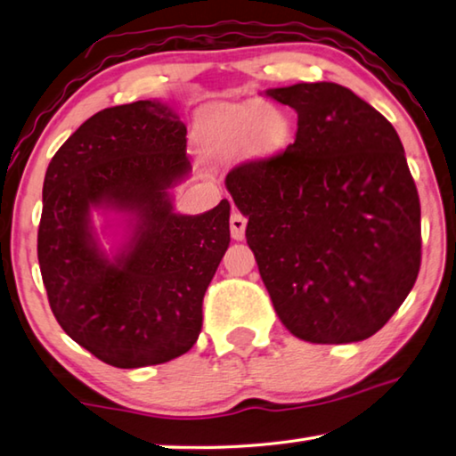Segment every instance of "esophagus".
<instances>
[{
    "label": "esophagus",
    "mask_w": 456,
    "mask_h": 456,
    "mask_svg": "<svg viewBox=\"0 0 456 456\" xmlns=\"http://www.w3.org/2000/svg\"><path fill=\"white\" fill-rule=\"evenodd\" d=\"M229 227H231V237H233L235 241H243L247 217L239 211H233V213H231V219H229Z\"/></svg>",
    "instance_id": "1"
}]
</instances>
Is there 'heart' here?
Instances as JSON below:
<instances>
[{
	"label": "heart",
	"mask_w": 456,
	"mask_h": 456,
	"mask_svg": "<svg viewBox=\"0 0 456 456\" xmlns=\"http://www.w3.org/2000/svg\"><path fill=\"white\" fill-rule=\"evenodd\" d=\"M197 136L203 149L219 159H233L243 152L247 159L265 163L288 149L293 128L281 110L249 100L203 108L197 120Z\"/></svg>",
	"instance_id": "heart-1"
}]
</instances>
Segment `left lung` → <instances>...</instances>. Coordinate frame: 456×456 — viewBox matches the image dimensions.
Instances as JSON below:
<instances>
[{"mask_svg": "<svg viewBox=\"0 0 456 456\" xmlns=\"http://www.w3.org/2000/svg\"><path fill=\"white\" fill-rule=\"evenodd\" d=\"M297 112L296 142L235 167L225 184L247 245L293 336H374L420 269V200L395 126L352 90L302 82L267 90Z\"/></svg>", "mask_w": 456, "mask_h": 456, "instance_id": "left-lung-1", "label": "left lung"}]
</instances>
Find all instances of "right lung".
I'll return each mask as SVG.
<instances>
[{
	"mask_svg": "<svg viewBox=\"0 0 456 456\" xmlns=\"http://www.w3.org/2000/svg\"><path fill=\"white\" fill-rule=\"evenodd\" d=\"M189 173L187 126L159 100L96 112L48 165L37 229L48 302L61 330L106 364H165L200 334L205 291L231 241V205L176 213L168 189ZM94 208L126 217L112 256L91 227Z\"/></svg>",
	"mask_w": 456,
	"mask_h": 456,
	"instance_id": "1",
	"label": "right lung"
}]
</instances>
